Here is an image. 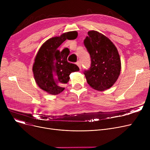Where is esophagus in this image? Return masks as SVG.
Instances as JSON below:
<instances>
[{
	"label": "esophagus",
	"mask_w": 150,
	"mask_h": 150,
	"mask_svg": "<svg viewBox=\"0 0 150 150\" xmlns=\"http://www.w3.org/2000/svg\"><path fill=\"white\" fill-rule=\"evenodd\" d=\"M76 65L78 66V67L80 68V70L81 69V63H80V61H78V62H76Z\"/></svg>",
	"instance_id": "34e87169"
}]
</instances>
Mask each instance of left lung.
Masks as SVG:
<instances>
[{
  "mask_svg": "<svg viewBox=\"0 0 150 150\" xmlns=\"http://www.w3.org/2000/svg\"><path fill=\"white\" fill-rule=\"evenodd\" d=\"M84 44L91 58V66L84 75L88 84L98 91L111 88L121 71L118 50L110 39L95 30L88 31Z\"/></svg>",
  "mask_w": 150,
  "mask_h": 150,
  "instance_id": "obj_1",
  "label": "left lung"
}]
</instances>
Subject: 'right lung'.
I'll return each instance as SVG.
<instances>
[{
	"instance_id": "obj_1",
	"label": "right lung",
	"mask_w": 150,
	"mask_h": 150,
	"mask_svg": "<svg viewBox=\"0 0 150 150\" xmlns=\"http://www.w3.org/2000/svg\"><path fill=\"white\" fill-rule=\"evenodd\" d=\"M76 31L64 33L47 40L39 48L33 64V73L39 88L51 95H58L64 90L62 86L68 83L69 75L79 71L75 64L67 62L69 50L60 52L58 49L66 39H75Z\"/></svg>"
}]
</instances>
